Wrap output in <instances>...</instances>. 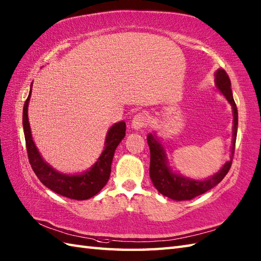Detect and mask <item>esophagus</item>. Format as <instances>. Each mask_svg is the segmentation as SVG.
I'll return each instance as SVG.
<instances>
[{"label":"esophagus","mask_w":261,"mask_h":261,"mask_svg":"<svg viewBox=\"0 0 261 261\" xmlns=\"http://www.w3.org/2000/svg\"><path fill=\"white\" fill-rule=\"evenodd\" d=\"M132 127L135 130H140L142 127H146L149 124L148 115L145 113H138L132 119Z\"/></svg>","instance_id":"obj_1"}]
</instances>
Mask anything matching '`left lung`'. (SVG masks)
<instances>
[{
	"mask_svg": "<svg viewBox=\"0 0 261 261\" xmlns=\"http://www.w3.org/2000/svg\"><path fill=\"white\" fill-rule=\"evenodd\" d=\"M215 86L223 94L225 98L232 107L233 112V132H232V147H231V159L226 162L215 175L208 177L203 180H195L187 178L177 173H174L168 165L166 151L159 141L157 136L149 134L147 136V141L150 149V178L153 186L157 191L175 201H188L198 195H202L205 192L216 186L222 180L231 168L232 158H233L237 131H238V109L232 95L231 82L228 74L224 69H218L215 71Z\"/></svg>",
	"mask_w": 261,
	"mask_h": 261,
	"instance_id": "1",
	"label": "left lung"
}]
</instances>
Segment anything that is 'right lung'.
<instances>
[{"label": "right lung", "mask_w": 261, "mask_h": 261, "mask_svg": "<svg viewBox=\"0 0 261 261\" xmlns=\"http://www.w3.org/2000/svg\"><path fill=\"white\" fill-rule=\"evenodd\" d=\"M30 96L31 90L23 107L22 123H23L28 158L38 178L49 190L71 199L83 201L96 195L107 185L110 178L111 165H112L115 149L125 136V122L120 121L110 127L104 142V150L90 169L77 175L63 174L54 169L43 160L33 142L29 118H28V105H29Z\"/></svg>", "instance_id": "add662e5"}]
</instances>
